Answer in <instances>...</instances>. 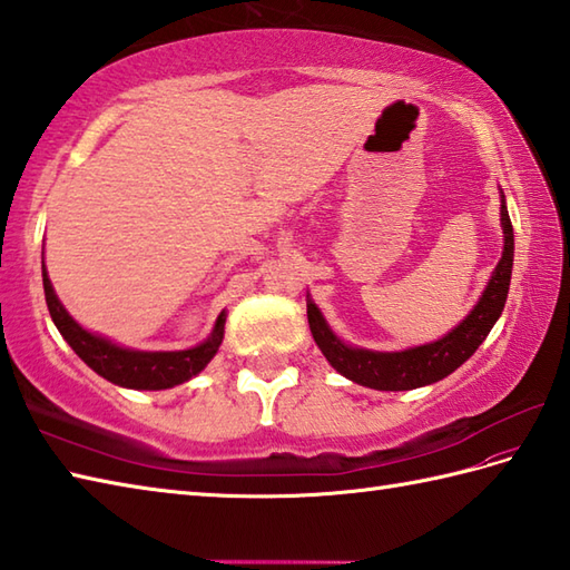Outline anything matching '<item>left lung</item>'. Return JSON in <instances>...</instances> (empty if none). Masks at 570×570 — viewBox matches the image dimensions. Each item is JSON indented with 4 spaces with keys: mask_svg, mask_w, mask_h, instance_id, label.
Listing matches in <instances>:
<instances>
[{
    "mask_svg": "<svg viewBox=\"0 0 570 570\" xmlns=\"http://www.w3.org/2000/svg\"><path fill=\"white\" fill-rule=\"evenodd\" d=\"M500 225L505 247L498 267L488 282L483 296L475 303L473 311L461 321L452 333L430 345L410 347L403 352H372L362 347H350L342 342L323 313L308 298V325L315 345L321 347L325 360L333 368L350 381L376 391H410L420 386H430L434 381H442L464 364L469 356L479 350L481 342L491 333V327L500 317L508 301L510 276H512V257H514V235L512 223L505 206V196L500 191Z\"/></svg>",
    "mask_w": 570,
    "mask_h": 570,
    "instance_id": "1",
    "label": "left lung"
}]
</instances>
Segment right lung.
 Returning a JSON list of instances; mask_svg holds the SVG:
<instances>
[{
  "instance_id": "add662e5",
  "label": "right lung",
  "mask_w": 570,
  "mask_h": 570,
  "mask_svg": "<svg viewBox=\"0 0 570 570\" xmlns=\"http://www.w3.org/2000/svg\"><path fill=\"white\" fill-rule=\"evenodd\" d=\"M43 291H46V303H48L52 323H56V327L60 330L65 342H68V345L75 350V354L89 368H95L99 376L116 383V386L136 389V391H163V389L179 386V383L196 376L210 360H214L223 342L225 313L218 315L214 333L208 335V340L191 350H181V352L126 350V347L114 345L111 340H106L101 335H91L89 330H85L82 325L72 321V315L62 308L56 291H52L46 264H43Z\"/></svg>"
}]
</instances>
